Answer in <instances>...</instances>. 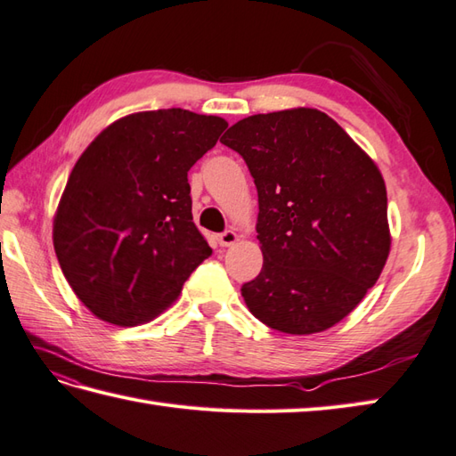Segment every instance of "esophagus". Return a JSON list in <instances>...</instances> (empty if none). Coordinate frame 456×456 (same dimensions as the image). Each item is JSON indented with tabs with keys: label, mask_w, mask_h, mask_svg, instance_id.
Masks as SVG:
<instances>
[{
	"label": "esophagus",
	"mask_w": 456,
	"mask_h": 456,
	"mask_svg": "<svg viewBox=\"0 0 456 456\" xmlns=\"http://www.w3.org/2000/svg\"><path fill=\"white\" fill-rule=\"evenodd\" d=\"M218 244L222 246V248H230V246H234L236 241H238V232L236 230H226V232H222V234H218Z\"/></svg>",
	"instance_id": "1"
}]
</instances>
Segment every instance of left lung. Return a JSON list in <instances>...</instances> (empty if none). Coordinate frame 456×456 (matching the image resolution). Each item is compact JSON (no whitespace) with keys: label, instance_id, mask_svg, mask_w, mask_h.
Instances as JSON below:
<instances>
[{"label":"left lung","instance_id":"1","mask_svg":"<svg viewBox=\"0 0 456 456\" xmlns=\"http://www.w3.org/2000/svg\"><path fill=\"white\" fill-rule=\"evenodd\" d=\"M220 142L244 158L257 187L263 267L241 287L249 312L292 336L336 326L388 259L379 167L318 109L248 117Z\"/></svg>","mask_w":456,"mask_h":456}]
</instances>
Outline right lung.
I'll use <instances>...</instances> for the list:
<instances>
[{
  "mask_svg": "<svg viewBox=\"0 0 456 456\" xmlns=\"http://www.w3.org/2000/svg\"><path fill=\"white\" fill-rule=\"evenodd\" d=\"M228 123L185 109L115 120L69 174L54 249L77 298L115 326L150 322L212 249L191 215L187 171Z\"/></svg>",
  "mask_w": 456,
  "mask_h": 456,
  "instance_id": "add662e5",
  "label": "right lung"
}]
</instances>
